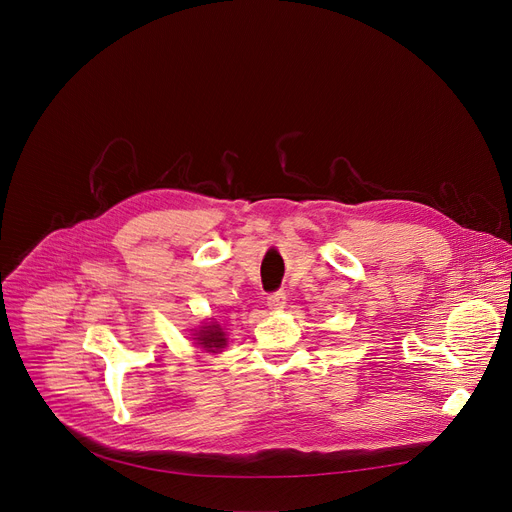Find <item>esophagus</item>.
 Instances as JSON below:
<instances>
[{
    "label": "esophagus",
    "instance_id": "1",
    "mask_svg": "<svg viewBox=\"0 0 512 512\" xmlns=\"http://www.w3.org/2000/svg\"><path fill=\"white\" fill-rule=\"evenodd\" d=\"M284 305H286V292L284 290H278V292H274V294H270V297H267V307H270L272 311H280V309H284Z\"/></svg>",
    "mask_w": 512,
    "mask_h": 512
}]
</instances>
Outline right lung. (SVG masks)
Returning a JSON list of instances; mask_svg holds the SVG:
<instances>
[{
    "mask_svg": "<svg viewBox=\"0 0 512 512\" xmlns=\"http://www.w3.org/2000/svg\"><path fill=\"white\" fill-rule=\"evenodd\" d=\"M195 336H197V338H193V340H197L195 344L205 348L207 353H220L226 346V334L220 328L218 321H211V324L201 326V330Z\"/></svg>",
    "mask_w": 512,
    "mask_h": 512,
    "instance_id": "right-lung-1",
    "label": "right lung"
}]
</instances>
